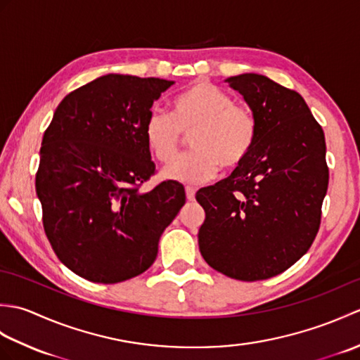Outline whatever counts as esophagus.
I'll return each mask as SVG.
<instances>
[{
  "mask_svg": "<svg viewBox=\"0 0 360 360\" xmlns=\"http://www.w3.org/2000/svg\"><path fill=\"white\" fill-rule=\"evenodd\" d=\"M195 193H196V190L193 187H186V196H187L188 201L195 200Z\"/></svg>",
  "mask_w": 360,
  "mask_h": 360,
  "instance_id": "1",
  "label": "esophagus"
}]
</instances>
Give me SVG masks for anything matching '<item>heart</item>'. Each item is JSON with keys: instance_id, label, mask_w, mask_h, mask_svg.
Masks as SVG:
<instances>
[{"instance_id": "obj_1", "label": "heart", "mask_w": 360, "mask_h": 360, "mask_svg": "<svg viewBox=\"0 0 360 360\" xmlns=\"http://www.w3.org/2000/svg\"><path fill=\"white\" fill-rule=\"evenodd\" d=\"M257 119L249 108L235 105L232 97L209 82H195L172 101V116L153 111L145 122L143 139L159 162L178 156L192 134L193 151L174 160L162 172L165 179L200 184L218 174L219 168L236 170L257 142Z\"/></svg>"}]
</instances>
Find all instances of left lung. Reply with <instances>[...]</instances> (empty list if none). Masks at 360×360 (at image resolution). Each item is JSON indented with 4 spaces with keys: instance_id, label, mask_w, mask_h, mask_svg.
Segmentation results:
<instances>
[{
    "instance_id": "left-lung-1",
    "label": "left lung",
    "mask_w": 360,
    "mask_h": 360,
    "mask_svg": "<svg viewBox=\"0 0 360 360\" xmlns=\"http://www.w3.org/2000/svg\"><path fill=\"white\" fill-rule=\"evenodd\" d=\"M226 82L255 116L257 142L229 178L196 193L205 210L198 243L215 271L266 280L298 262L319 232L330 179L325 134L295 91L254 72Z\"/></svg>"
}]
</instances>
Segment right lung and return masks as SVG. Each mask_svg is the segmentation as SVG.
<instances>
[{
  "label": "right lung",
  "instance_id": "add662e5",
  "mask_svg": "<svg viewBox=\"0 0 360 360\" xmlns=\"http://www.w3.org/2000/svg\"><path fill=\"white\" fill-rule=\"evenodd\" d=\"M172 80L106 74L68 94L44 131L35 188L60 262L94 283L125 281L155 263L159 238L186 204L155 173L143 139L153 102Z\"/></svg>",
  "mask_w": 360,
  "mask_h": 360
}]
</instances>
